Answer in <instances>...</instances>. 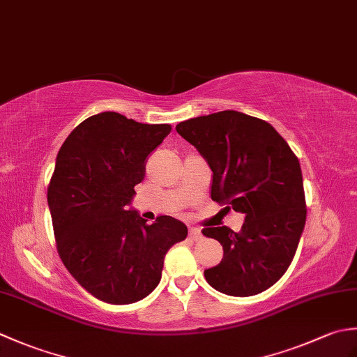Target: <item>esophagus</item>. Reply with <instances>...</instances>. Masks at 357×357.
<instances>
[{
  "instance_id": "1",
  "label": "esophagus",
  "mask_w": 357,
  "mask_h": 357,
  "mask_svg": "<svg viewBox=\"0 0 357 357\" xmlns=\"http://www.w3.org/2000/svg\"><path fill=\"white\" fill-rule=\"evenodd\" d=\"M188 233H190V238L198 241L202 238V231L199 229H196V227H190V230H188Z\"/></svg>"
}]
</instances>
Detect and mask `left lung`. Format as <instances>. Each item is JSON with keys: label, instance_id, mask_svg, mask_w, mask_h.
<instances>
[{"label": "left lung", "instance_id": "left-lung-1", "mask_svg": "<svg viewBox=\"0 0 357 357\" xmlns=\"http://www.w3.org/2000/svg\"><path fill=\"white\" fill-rule=\"evenodd\" d=\"M176 132L213 172L211 199L245 216L238 233L227 225L202 230L224 248L204 276L229 296L265 291L290 267L305 227L299 159L267 121L236 110L183 121Z\"/></svg>", "mask_w": 357, "mask_h": 357}]
</instances>
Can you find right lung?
Listing matches in <instances>:
<instances>
[{
    "label": "right lung",
    "mask_w": 357,
    "mask_h": 357,
    "mask_svg": "<svg viewBox=\"0 0 357 357\" xmlns=\"http://www.w3.org/2000/svg\"><path fill=\"white\" fill-rule=\"evenodd\" d=\"M102 112L73 128L58 151L47 188L56 247L81 287L109 304H133L155 290L170 247L187 238L184 222L147 224L130 207L146 159L170 133Z\"/></svg>",
    "instance_id": "add662e5"
}]
</instances>
